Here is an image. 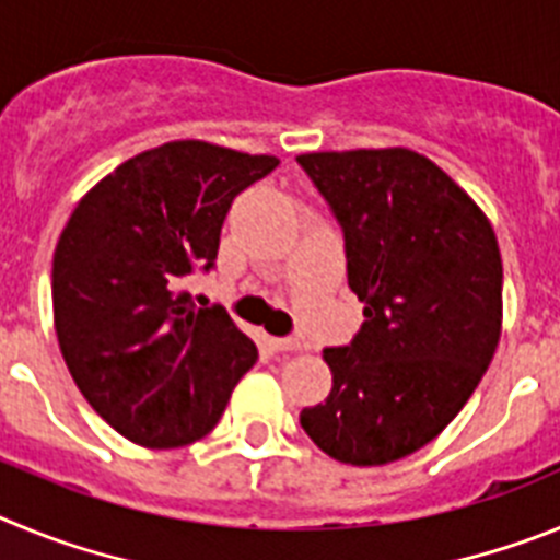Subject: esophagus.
Wrapping results in <instances>:
<instances>
[{
  "label": "esophagus",
  "mask_w": 560,
  "mask_h": 560,
  "mask_svg": "<svg viewBox=\"0 0 560 560\" xmlns=\"http://www.w3.org/2000/svg\"><path fill=\"white\" fill-rule=\"evenodd\" d=\"M269 341L277 353H294V350L303 348V341L296 339V336H275V339H269Z\"/></svg>",
  "instance_id": "obj_1"
}]
</instances>
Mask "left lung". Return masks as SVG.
I'll use <instances>...</instances> for the list:
<instances>
[{
    "instance_id": "8db88e82",
    "label": "left lung",
    "mask_w": 560,
    "mask_h": 560,
    "mask_svg": "<svg viewBox=\"0 0 560 560\" xmlns=\"http://www.w3.org/2000/svg\"><path fill=\"white\" fill-rule=\"evenodd\" d=\"M345 235L364 323L325 350L334 387L300 412L339 463L387 465L457 418L502 334V255L491 221L409 148L296 156Z\"/></svg>"
}]
</instances>
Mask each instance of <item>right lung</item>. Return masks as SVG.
Returning <instances> with one entry per match:
<instances>
[{
  "label": "right lung",
  "mask_w": 560,
  "mask_h": 560,
  "mask_svg": "<svg viewBox=\"0 0 560 560\" xmlns=\"http://www.w3.org/2000/svg\"><path fill=\"white\" fill-rule=\"evenodd\" d=\"M277 165L212 142H165L122 162L69 215L52 255L58 345L83 398L131 443L201 440L257 361L230 314L199 308L182 285L215 266L232 199Z\"/></svg>",
  "instance_id": "obj_1"
}]
</instances>
